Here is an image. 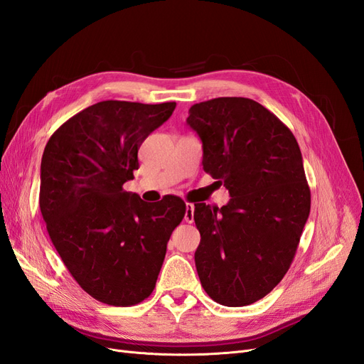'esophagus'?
I'll list each match as a JSON object with an SVG mask.
<instances>
[{
    "mask_svg": "<svg viewBox=\"0 0 364 364\" xmlns=\"http://www.w3.org/2000/svg\"><path fill=\"white\" fill-rule=\"evenodd\" d=\"M183 220H185L186 223H193L194 222V205L193 203H186Z\"/></svg>",
    "mask_w": 364,
    "mask_h": 364,
    "instance_id": "1",
    "label": "esophagus"
}]
</instances>
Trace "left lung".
<instances>
[{"mask_svg": "<svg viewBox=\"0 0 364 364\" xmlns=\"http://www.w3.org/2000/svg\"><path fill=\"white\" fill-rule=\"evenodd\" d=\"M186 123L202 139L203 170L230 196L220 209L194 203L202 287L217 304H253L290 269L310 215L299 144L277 115L245 97L193 105Z\"/></svg>", "mask_w": 364, "mask_h": 364, "instance_id": "left-lung-1", "label": "left lung"}]
</instances>
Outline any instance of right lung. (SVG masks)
<instances>
[{
	"instance_id": "1",
	"label": "right lung",
	"mask_w": 364,
	"mask_h": 364,
	"mask_svg": "<svg viewBox=\"0 0 364 364\" xmlns=\"http://www.w3.org/2000/svg\"><path fill=\"white\" fill-rule=\"evenodd\" d=\"M174 107L95 103L65 121L43 150L39 206L48 235L77 284L103 304L130 306L151 294L185 215L178 196L147 203L123 188L142 141Z\"/></svg>"
}]
</instances>
